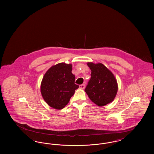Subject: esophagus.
<instances>
[{"instance_id":"34e87169","label":"esophagus","mask_w":154,"mask_h":154,"mask_svg":"<svg viewBox=\"0 0 154 154\" xmlns=\"http://www.w3.org/2000/svg\"><path fill=\"white\" fill-rule=\"evenodd\" d=\"M85 85L84 84H81L79 86V88L81 89H84L85 88Z\"/></svg>"}]
</instances>
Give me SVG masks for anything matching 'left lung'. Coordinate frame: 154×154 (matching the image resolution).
<instances>
[{
  "label": "left lung",
  "mask_w": 154,
  "mask_h": 154,
  "mask_svg": "<svg viewBox=\"0 0 154 154\" xmlns=\"http://www.w3.org/2000/svg\"><path fill=\"white\" fill-rule=\"evenodd\" d=\"M91 78L85 91L92 102L99 107L112 102L117 94L118 83L114 75L102 63L88 62Z\"/></svg>",
  "instance_id": "obj_1"
}]
</instances>
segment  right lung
Here are the masks:
<instances>
[{
	"label": "right lung",
	"instance_id": "obj_1",
	"mask_svg": "<svg viewBox=\"0 0 154 154\" xmlns=\"http://www.w3.org/2000/svg\"><path fill=\"white\" fill-rule=\"evenodd\" d=\"M72 71V64L62 62L52 66L43 76L40 92L44 101L54 109L64 108L79 87L74 84Z\"/></svg>",
	"mask_w": 154,
	"mask_h": 154
}]
</instances>
